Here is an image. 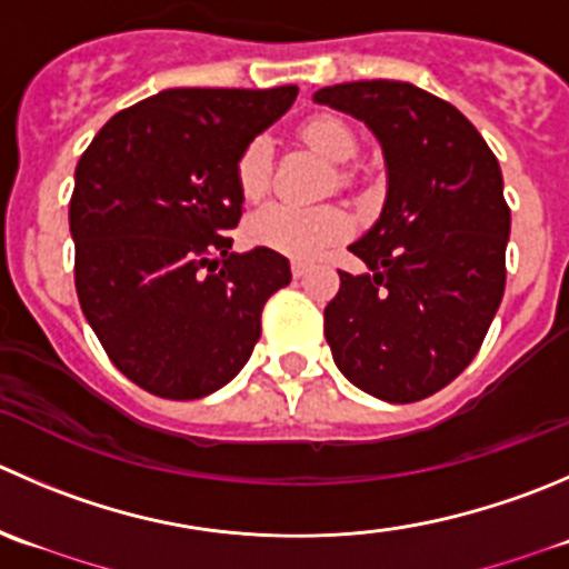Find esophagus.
I'll return each instance as SVG.
<instances>
[{
	"mask_svg": "<svg viewBox=\"0 0 569 569\" xmlns=\"http://www.w3.org/2000/svg\"><path fill=\"white\" fill-rule=\"evenodd\" d=\"M308 272H311V263H306V261H291V274H295V280L306 278Z\"/></svg>",
	"mask_w": 569,
	"mask_h": 569,
	"instance_id": "1",
	"label": "esophagus"
}]
</instances>
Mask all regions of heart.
Instances as JSON below:
<instances>
[{
    "instance_id": "obj_1",
    "label": "heart",
    "mask_w": 569,
    "mask_h": 569,
    "mask_svg": "<svg viewBox=\"0 0 569 569\" xmlns=\"http://www.w3.org/2000/svg\"><path fill=\"white\" fill-rule=\"evenodd\" d=\"M302 144L336 163L333 180L339 189L350 186V172L339 163L356 158L358 138L352 127L336 113H313L297 130ZM269 174H272V150L267 138H252L236 158V186L247 202H256L267 194ZM350 230V217L339 206L319 208H291L267 206L252 213L247 222V239L263 250L280 252L289 258H317Z\"/></svg>"
}]
</instances>
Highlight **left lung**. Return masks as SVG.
<instances>
[{
	"instance_id": "obj_1",
	"label": "left lung",
	"mask_w": 569,
	"mask_h": 569,
	"mask_svg": "<svg viewBox=\"0 0 569 569\" xmlns=\"http://www.w3.org/2000/svg\"><path fill=\"white\" fill-rule=\"evenodd\" d=\"M313 99L361 119L389 169L383 213L350 247L369 274L339 272L325 339L367 395L425 400L470 367L503 300L511 211L498 158L459 108L411 82H339Z\"/></svg>"
}]
</instances>
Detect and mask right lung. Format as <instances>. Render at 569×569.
<instances>
[{"label":"right lung","instance_id":"obj_1","mask_svg":"<svg viewBox=\"0 0 569 569\" xmlns=\"http://www.w3.org/2000/svg\"><path fill=\"white\" fill-rule=\"evenodd\" d=\"M297 86L169 88L119 110L74 172L69 230L80 308L124 378L197 400L236 378L261 336L283 256L230 252L236 158L291 108Z\"/></svg>","mask_w":569,"mask_h":569}]
</instances>
